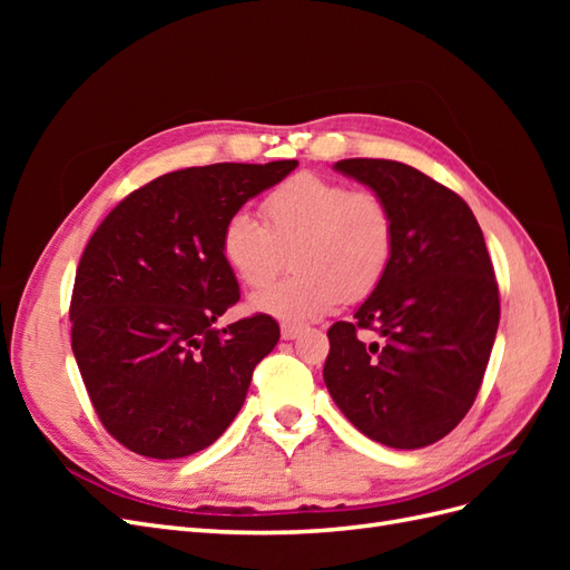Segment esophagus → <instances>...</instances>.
Segmentation results:
<instances>
[{
  "label": "esophagus",
  "mask_w": 570,
  "mask_h": 570,
  "mask_svg": "<svg viewBox=\"0 0 570 570\" xmlns=\"http://www.w3.org/2000/svg\"><path fill=\"white\" fill-rule=\"evenodd\" d=\"M281 335H283V340H297L302 335V325H287V323H283L281 325Z\"/></svg>",
  "instance_id": "34e87169"
}]
</instances>
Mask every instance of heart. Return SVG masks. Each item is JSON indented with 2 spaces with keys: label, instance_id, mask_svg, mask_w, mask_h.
Wrapping results in <instances>:
<instances>
[{
  "label": "heart",
  "instance_id": "1",
  "mask_svg": "<svg viewBox=\"0 0 570 570\" xmlns=\"http://www.w3.org/2000/svg\"><path fill=\"white\" fill-rule=\"evenodd\" d=\"M264 223L233 214L218 237L220 258L247 287H266L295 258L289 281L258 292L249 306L281 321L318 318L342 302H361L381 285L394 249L385 199L318 174H297L262 202Z\"/></svg>",
  "mask_w": 570,
  "mask_h": 570
}]
</instances>
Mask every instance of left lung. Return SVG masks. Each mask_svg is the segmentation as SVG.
<instances>
[{
	"label": "left lung",
	"mask_w": 570,
	"mask_h": 570,
	"mask_svg": "<svg viewBox=\"0 0 570 570\" xmlns=\"http://www.w3.org/2000/svg\"><path fill=\"white\" fill-rule=\"evenodd\" d=\"M335 170L390 206V266L352 321L327 340L323 381L366 438L392 450L442 440L475 402L499 325V289L485 237L450 187L390 159H344ZM358 330L383 343L366 345Z\"/></svg>",
	"instance_id": "left-lung-1"
}]
</instances>
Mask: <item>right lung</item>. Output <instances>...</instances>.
<instances>
[{"instance_id": "obj_1", "label": "right lung", "mask_w": 570, "mask_h": 570, "mask_svg": "<svg viewBox=\"0 0 570 570\" xmlns=\"http://www.w3.org/2000/svg\"><path fill=\"white\" fill-rule=\"evenodd\" d=\"M297 161L212 164L135 189L101 220L76 271L71 347L97 416L149 459L214 444L281 340L271 316L216 327L239 299L218 237Z\"/></svg>"}]
</instances>
